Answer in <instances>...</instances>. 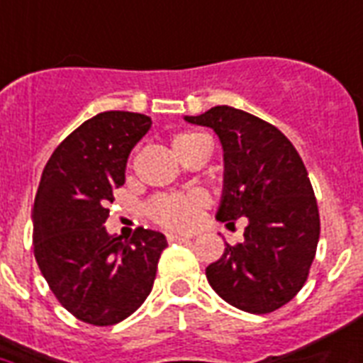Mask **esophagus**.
<instances>
[{
    "label": "esophagus",
    "mask_w": 363,
    "mask_h": 363,
    "mask_svg": "<svg viewBox=\"0 0 363 363\" xmlns=\"http://www.w3.org/2000/svg\"><path fill=\"white\" fill-rule=\"evenodd\" d=\"M167 241L169 242H186L190 241V235H181V233H167Z\"/></svg>",
    "instance_id": "obj_1"
}]
</instances>
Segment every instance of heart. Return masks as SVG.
Listing matches in <instances>:
<instances>
[{
	"label": "heart",
	"instance_id": "heart-1",
	"mask_svg": "<svg viewBox=\"0 0 363 363\" xmlns=\"http://www.w3.org/2000/svg\"><path fill=\"white\" fill-rule=\"evenodd\" d=\"M205 141H209V139L201 135V133L184 131V133L173 135L171 148L177 154V158L184 160L188 154L194 152ZM207 203H209L207 194H203L201 190H192L188 194L160 196L150 203L148 213L162 226L175 228V230H188V228L196 226V222L199 220V215H201V209H205Z\"/></svg>",
	"mask_w": 363,
	"mask_h": 363
}]
</instances>
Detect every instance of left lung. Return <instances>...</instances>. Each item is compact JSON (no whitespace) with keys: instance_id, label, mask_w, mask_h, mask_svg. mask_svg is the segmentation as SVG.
Returning a JSON list of instances; mask_svg holds the SVG:
<instances>
[{"instance_id":"8db88e82","label":"left lung","mask_w":363,"mask_h":363,"mask_svg":"<svg viewBox=\"0 0 363 363\" xmlns=\"http://www.w3.org/2000/svg\"><path fill=\"white\" fill-rule=\"evenodd\" d=\"M190 124L207 125L224 150V188L216 220L247 218L242 242L228 245L205 269L224 301L254 315L286 305L307 281L320 238V216L298 150L258 116L218 105Z\"/></svg>"}]
</instances>
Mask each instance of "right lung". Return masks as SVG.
<instances>
[{"label":"right lung","instance_id":"1","mask_svg":"<svg viewBox=\"0 0 363 363\" xmlns=\"http://www.w3.org/2000/svg\"><path fill=\"white\" fill-rule=\"evenodd\" d=\"M152 121L107 111L65 137L45 165L31 211L33 254L60 303L79 320L113 326L152 290L165 235L139 228L131 239L105 230L131 148Z\"/></svg>","mask_w":363,"mask_h":363}]
</instances>
